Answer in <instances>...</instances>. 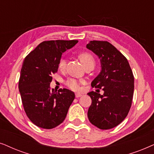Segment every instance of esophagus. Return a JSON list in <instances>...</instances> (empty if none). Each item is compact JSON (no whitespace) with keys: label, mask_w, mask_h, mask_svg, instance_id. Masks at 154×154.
I'll list each match as a JSON object with an SVG mask.
<instances>
[{"label":"esophagus","mask_w":154,"mask_h":154,"mask_svg":"<svg viewBox=\"0 0 154 154\" xmlns=\"http://www.w3.org/2000/svg\"><path fill=\"white\" fill-rule=\"evenodd\" d=\"M82 96V95L81 94H79V93H76V94H75V97H76V98H79V97H81Z\"/></svg>","instance_id":"obj_1"}]
</instances>
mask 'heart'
I'll return each instance as SVG.
<instances>
[{"label": "heart", "mask_w": 154, "mask_h": 154, "mask_svg": "<svg viewBox=\"0 0 154 154\" xmlns=\"http://www.w3.org/2000/svg\"><path fill=\"white\" fill-rule=\"evenodd\" d=\"M79 59L81 62L83 63L84 66H86L89 64H94L95 63L94 56L89 53H82L79 55ZM67 58L65 57H62L59 62V67L60 69H64L67 65ZM65 84L67 87L73 90H78L80 86V82L75 78H69L65 82Z\"/></svg>", "instance_id": "obj_1"}]
</instances>
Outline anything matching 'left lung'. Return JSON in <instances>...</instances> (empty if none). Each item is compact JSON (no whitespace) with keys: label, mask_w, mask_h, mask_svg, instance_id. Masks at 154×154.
Wrapping results in <instances>:
<instances>
[{"label":"left lung","mask_w":154,"mask_h":154,"mask_svg":"<svg viewBox=\"0 0 154 154\" xmlns=\"http://www.w3.org/2000/svg\"><path fill=\"white\" fill-rule=\"evenodd\" d=\"M101 61V70L91 87L103 90V95L91 91L88 110L90 122L101 130L113 128L123 121L132 105L134 76L128 60L108 42L90 41L87 45Z\"/></svg>","instance_id":"obj_1"}]
</instances>
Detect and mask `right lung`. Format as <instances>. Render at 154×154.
I'll list each match as a JSON object with an SVG mask.
<instances>
[{
    "mask_svg": "<svg viewBox=\"0 0 154 154\" xmlns=\"http://www.w3.org/2000/svg\"><path fill=\"white\" fill-rule=\"evenodd\" d=\"M77 40L46 41L30 52L22 64L19 91L26 116L35 125L52 129L62 123L75 99L73 91L51 89L52 75L57 72L63 53Z\"/></svg>",
    "mask_w": 154,
    "mask_h": 154,
    "instance_id": "obj_1",
    "label": "right lung"
}]
</instances>
